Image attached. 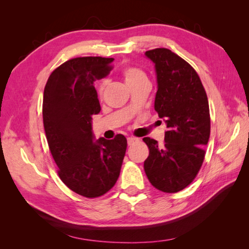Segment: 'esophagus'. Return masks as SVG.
Segmentation results:
<instances>
[{
  "label": "esophagus",
  "mask_w": 249,
  "mask_h": 249,
  "mask_svg": "<svg viewBox=\"0 0 249 249\" xmlns=\"http://www.w3.org/2000/svg\"><path fill=\"white\" fill-rule=\"evenodd\" d=\"M138 141H139L138 138H134V137H129V138L127 139V143H128V145H133V144L136 143V142H138Z\"/></svg>",
  "instance_id": "esophagus-1"
}]
</instances>
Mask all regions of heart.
<instances>
[{
  "label": "heart",
  "mask_w": 249,
  "mask_h": 249,
  "mask_svg": "<svg viewBox=\"0 0 249 249\" xmlns=\"http://www.w3.org/2000/svg\"><path fill=\"white\" fill-rule=\"evenodd\" d=\"M122 75H123L124 80H125L126 83L128 84V87L134 86V84L138 83L140 81L147 80V77L145 75V72L142 70H140V68L135 67V66H126V67H124L123 70H122ZM106 86H107L106 81H100L97 84L98 96H100V97L103 96Z\"/></svg>",
  "instance_id": "heart-1"
}]
</instances>
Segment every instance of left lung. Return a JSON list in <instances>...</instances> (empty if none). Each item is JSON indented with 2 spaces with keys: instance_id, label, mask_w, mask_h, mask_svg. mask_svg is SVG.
Returning a JSON list of instances; mask_svg holds the SVG:
<instances>
[{
  "instance_id": "8db88e82",
  "label": "left lung",
  "mask_w": 249,
  "mask_h": 249,
  "mask_svg": "<svg viewBox=\"0 0 249 249\" xmlns=\"http://www.w3.org/2000/svg\"><path fill=\"white\" fill-rule=\"evenodd\" d=\"M145 55L155 64L154 108L168 130L162 146L143 138L150 150L144 171L158 190L178 193L194 181L202 166L211 131L208 96L198 73L171 50L156 48Z\"/></svg>"
}]
</instances>
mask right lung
I'll return each instance as SVG.
<instances>
[{
    "mask_svg": "<svg viewBox=\"0 0 249 249\" xmlns=\"http://www.w3.org/2000/svg\"><path fill=\"white\" fill-rule=\"evenodd\" d=\"M113 60H68L52 71L44 91V127L57 173L68 188L87 198L114 186L127 147L123 135L94 140L92 131V115L100 111L94 81L108 75Z\"/></svg>",
    "mask_w": 249,
    "mask_h": 249,
    "instance_id": "right-lung-1",
    "label": "right lung"
}]
</instances>
